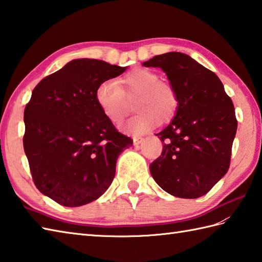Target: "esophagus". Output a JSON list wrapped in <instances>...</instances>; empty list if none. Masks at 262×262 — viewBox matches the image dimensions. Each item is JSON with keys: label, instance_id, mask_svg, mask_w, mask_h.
Returning <instances> with one entry per match:
<instances>
[{"label": "esophagus", "instance_id": "34e87169", "mask_svg": "<svg viewBox=\"0 0 262 262\" xmlns=\"http://www.w3.org/2000/svg\"><path fill=\"white\" fill-rule=\"evenodd\" d=\"M144 141H145V140H144V138H142V137H134V138H133V143H134L135 146H140Z\"/></svg>", "mask_w": 262, "mask_h": 262}]
</instances>
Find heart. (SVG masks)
<instances>
[{"label":"heart","instance_id":"1","mask_svg":"<svg viewBox=\"0 0 262 262\" xmlns=\"http://www.w3.org/2000/svg\"><path fill=\"white\" fill-rule=\"evenodd\" d=\"M136 97L134 109L137 115L122 128L133 135H143L157 127L160 121L173 118L179 98L174 86L160 81L154 71L136 69L120 79L100 83L96 90V101L105 118L115 126L120 125L127 115V100Z\"/></svg>","mask_w":262,"mask_h":262}]
</instances>
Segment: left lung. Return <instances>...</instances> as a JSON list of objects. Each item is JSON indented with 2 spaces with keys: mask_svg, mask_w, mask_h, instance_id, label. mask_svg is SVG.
Listing matches in <instances>:
<instances>
[{
  "mask_svg": "<svg viewBox=\"0 0 262 262\" xmlns=\"http://www.w3.org/2000/svg\"><path fill=\"white\" fill-rule=\"evenodd\" d=\"M143 66L162 69L179 98L174 118L157 134L164 145L149 164L153 179L172 196L202 197L230 168L234 105L219 76L186 54L158 55Z\"/></svg>",
  "mask_w": 262,
  "mask_h": 262,
  "instance_id": "left-lung-1",
  "label": "left lung"
}]
</instances>
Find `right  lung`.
<instances>
[{"label":"right lung","mask_w":262,"mask_h":262,"mask_svg":"<svg viewBox=\"0 0 262 262\" xmlns=\"http://www.w3.org/2000/svg\"><path fill=\"white\" fill-rule=\"evenodd\" d=\"M126 69L73 59L33 89L25 109V153L38 190L59 205L98 199L114 180L119 154L132 146L96 101L100 83Z\"/></svg>","instance_id":"obj_1"}]
</instances>
